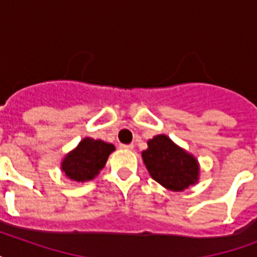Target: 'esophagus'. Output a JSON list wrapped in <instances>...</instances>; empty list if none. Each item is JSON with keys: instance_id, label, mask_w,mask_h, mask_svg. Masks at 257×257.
<instances>
[{"instance_id": "1", "label": "esophagus", "mask_w": 257, "mask_h": 257, "mask_svg": "<svg viewBox=\"0 0 257 257\" xmlns=\"http://www.w3.org/2000/svg\"><path fill=\"white\" fill-rule=\"evenodd\" d=\"M120 148L121 149H125V151H133V148H135V147H133V144H122V145H120Z\"/></svg>"}]
</instances>
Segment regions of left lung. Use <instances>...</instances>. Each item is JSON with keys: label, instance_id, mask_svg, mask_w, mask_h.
I'll list each match as a JSON object with an SVG mask.
<instances>
[{"label": "left lung", "instance_id": "1", "mask_svg": "<svg viewBox=\"0 0 257 257\" xmlns=\"http://www.w3.org/2000/svg\"><path fill=\"white\" fill-rule=\"evenodd\" d=\"M141 157L151 177L169 191L183 192L199 183L197 159L167 135H156L148 140V148L141 152Z\"/></svg>", "mask_w": 257, "mask_h": 257}]
</instances>
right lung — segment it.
I'll list each match as a JSON object with an SVG mask.
<instances>
[{
	"instance_id": "1",
	"label": "right lung",
	"mask_w": 257,
	"mask_h": 257,
	"mask_svg": "<svg viewBox=\"0 0 257 257\" xmlns=\"http://www.w3.org/2000/svg\"><path fill=\"white\" fill-rule=\"evenodd\" d=\"M113 151H116V148L110 143L84 137L76 148L64 156L60 167L69 180L86 183L100 173Z\"/></svg>"
}]
</instances>
